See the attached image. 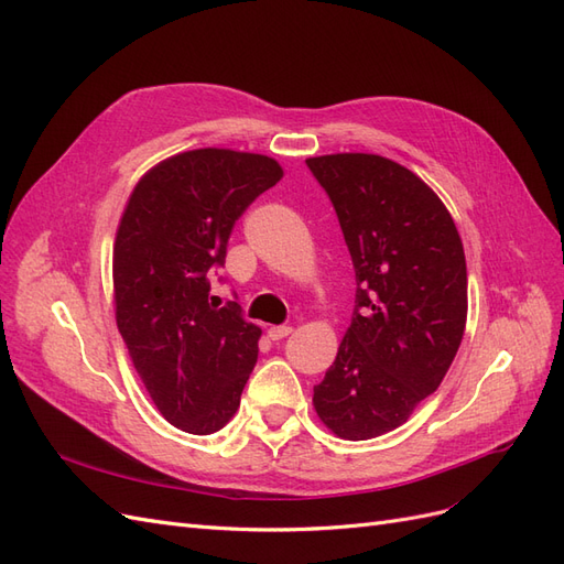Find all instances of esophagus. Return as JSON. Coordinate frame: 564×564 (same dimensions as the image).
<instances>
[{
    "instance_id": "obj_1",
    "label": "esophagus",
    "mask_w": 564,
    "mask_h": 564,
    "mask_svg": "<svg viewBox=\"0 0 564 564\" xmlns=\"http://www.w3.org/2000/svg\"><path fill=\"white\" fill-rule=\"evenodd\" d=\"M289 334H292V327H270V329H268V338H270V340H282V338H286Z\"/></svg>"
}]
</instances>
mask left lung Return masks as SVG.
I'll return each mask as SVG.
<instances>
[{"label":"left lung","instance_id":"obj_1","mask_svg":"<svg viewBox=\"0 0 564 564\" xmlns=\"http://www.w3.org/2000/svg\"><path fill=\"white\" fill-rule=\"evenodd\" d=\"M305 164L334 204L357 282L313 406L334 435L371 440L412 416L452 367L468 317L466 253L445 202L406 166L371 152Z\"/></svg>","mask_w":564,"mask_h":564}]
</instances>
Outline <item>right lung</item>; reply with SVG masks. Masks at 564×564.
<instances>
[{"mask_svg": "<svg viewBox=\"0 0 564 564\" xmlns=\"http://www.w3.org/2000/svg\"><path fill=\"white\" fill-rule=\"evenodd\" d=\"M284 176L278 160L185 150L133 185L112 245V303L135 371L176 429L212 435L240 406L261 327L209 299L235 220Z\"/></svg>", "mask_w": 564, "mask_h": 564, "instance_id": "add662e5", "label": "right lung"}]
</instances>
